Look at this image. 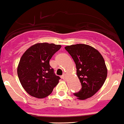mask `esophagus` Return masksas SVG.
<instances>
[{
    "mask_svg": "<svg viewBox=\"0 0 124 124\" xmlns=\"http://www.w3.org/2000/svg\"><path fill=\"white\" fill-rule=\"evenodd\" d=\"M61 78H62V79H63L65 80L66 79V75L65 74H63V75H62V76H61Z\"/></svg>",
    "mask_w": 124,
    "mask_h": 124,
    "instance_id": "esophagus-1",
    "label": "esophagus"
}]
</instances>
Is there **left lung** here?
<instances>
[{
    "instance_id": "1",
    "label": "left lung",
    "mask_w": 124,
    "mask_h": 124,
    "mask_svg": "<svg viewBox=\"0 0 124 124\" xmlns=\"http://www.w3.org/2000/svg\"><path fill=\"white\" fill-rule=\"evenodd\" d=\"M64 48L74 60L81 84V90L74 95L80 100L92 97L100 89L107 78V70L102 56L87 45H73Z\"/></svg>"
}]
</instances>
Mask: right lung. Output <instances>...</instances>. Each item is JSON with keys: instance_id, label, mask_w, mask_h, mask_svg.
<instances>
[{"instance_id": "1", "label": "right lung", "mask_w": 124, "mask_h": 124, "mask_svg": "<svg viewBox=\"0 0 124 124\" xmlns=\"http://www.w3.org/2000/svg\"><path fill=\"white\" fill-rule=\"evenodd\" d=\"M60 45L40 43L33 45L21 57L17 68L20 82L28 94L42 99L52 93L60 78L50 65Z\"/></svg>"}]
</instances>
